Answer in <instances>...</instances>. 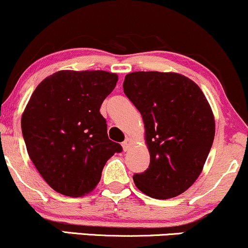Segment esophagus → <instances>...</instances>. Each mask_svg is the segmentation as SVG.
<instances>
[{
    "mask_svg": "<svg viewBox=\"0 0 248 248\" xmlns=\"http://www.w3.org/2000/svg\"><path fill=\"white\" fill-rule=\"evenodd\" d=\"M130 144H132V140H130V139H126V140H124V141L122 142V148H124V151L129 150Z\"/></svg>",
    "mask_w": 248,
    "mask_h": 248,
    "instance_id": "1",
    "label": "esophagus"
}]
</instances>
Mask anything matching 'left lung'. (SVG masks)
Here are the masks:
<instances>
[{
  "instance_id": "obj_1",
  "label": "left lung",
  "mask_w": 248,
  "mask_h": 248,
  "mask_svg": "<svg viewBox=\"0 0 248 248\" xmlns=\"http://www.w3.org/2000/svg\"><path fill=\"white\" fill-rule=\"evenodd\" d=\"M124 92L142 114L150 164L134 174L141 192L154 199L180 195L201 173L213 145L215 120L203 92L180 74L135 71Z\"/></svg>"
}]
</instances>
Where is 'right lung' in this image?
Here are the masks:
<instances>
[{
  "mask_svg": "<svg viewBox=\"0 0 248 248\" xmlns=\"http://www.w3.org/2000/svg\"><path fill=\"white\" fill-rule=\"evenodd\" d=\"M118 75L103 70H61L37 86L22 116L28 154L55 192H91L119 143L107 136L99 109L114 90Z\"/></svg>",
  "mask_w": 248,
  "mask_h": 248,
  "instance_id": "obj_1",
  "label": "right lung"
}]
</instances>
